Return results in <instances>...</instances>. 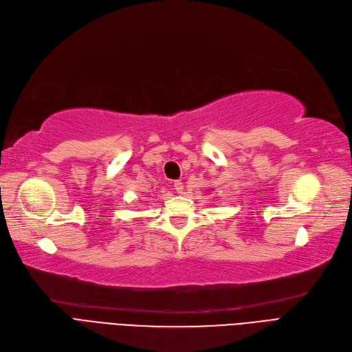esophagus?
I'll use <instances>...</instances> for the list:
<instances>
[{
  "label": "esophagus",
  "mask_w": 352,
  "mask_h": 352,
  "mask_svg": "<svg viewBox=\"0 0 352 352\" xmlns=\"http://www.w3.org/2000/svg\"><path fill=\"white\" fill-rule=\"evenodd\" d=\"M174 190H175L178 194H181L182 191H184V184H182L181 181H175V182H174Z\"/></svg>",
  "instance_id": "34e87169"
}]
</instances>
